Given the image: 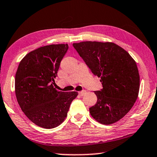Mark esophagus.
Wrapping results in <instances>:
<instances>
[{
    "label": "esophagus",
    "mask_w": 157,
    "mask_h": 157,
    "mask_svg": "<svg viewBox=\"0 0 157 157\" xmlns=\"http://www.w3.org/2000/svg\"><path fill=\"white\" fill-rule=\"evenodd\" d=\"M86 91H79V94L81 95V96H82V95H84L85 94H86Z\"/></svg>",
    "instance_id": "esophagus-1"
}]
</instances>
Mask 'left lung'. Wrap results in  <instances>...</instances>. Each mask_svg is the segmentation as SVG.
I'll return each mask as SVG.
<instances>
[{
  "mask_svg": "<svg viewBox=\"0 0 157 157\" xmlns=\"http://www.w3.org/2000/svg\"><path fill=\"white\" fill-rule=\"evenodd\" d=\"M73 46L102 84L101 91H94L98 100L89 108L91 116L103 124L121 120L139 95L140 76L135 60L112 42L82 41Z\"/></svg>",
  "mask_w": 157,
  "mask_h": 157,
  "instance_id": "obj_1",
  "label": "left lung"
}]
</instances>
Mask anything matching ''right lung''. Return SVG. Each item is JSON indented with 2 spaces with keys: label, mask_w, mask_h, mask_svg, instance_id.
Wrapping results in <instances>:
<instances>
[{
  "label": "right lung",
  "mask_w": 157,
  "mask_h": 157,
  "mask_svg": "<svg viewBox=\"0 0 157 157\" xmlns=\"http://www.w3.org/2000/svg\"><path fill=\"white\" fill-rule=\"evenodd\" d=\"M68 44H52L28 53L15 75V94L21 110L37 126L52 129L65 120L76 91H59L51 82L57 76Z\"/></svg>",
  "instance_id": "add662e5"
}]
</instances>
